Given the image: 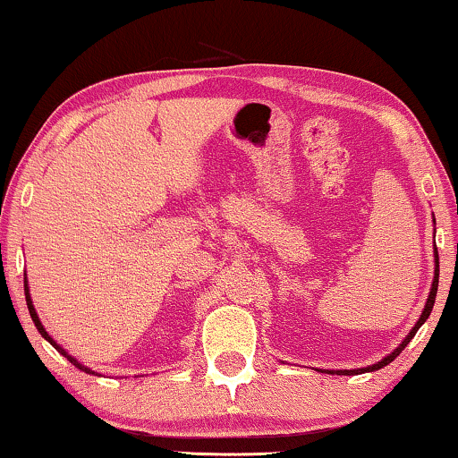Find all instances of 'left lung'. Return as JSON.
<instances>
[{
  "label": "left lung",
  "mask_w": 458,
  "mask_h": 458,
  "mask_svg": "<svg viewBox=\"0 0 458 458\" xmlns=\"http://www.w3.org/2000/svg\"><path fill=\"white\" fill-rule=\"evenodd\" d=\"M437 278H440V259H437V249H436V269H434V282H431V291H429V296H428V302H425V309H423V313H421L420 321H417L413 330L409 332V336L403 340V344L398 346V349H396L394 352H392V355H388V357H386V359H382V360H379V363H376V365L363 367V369H340V371H326V373H340V376H351V373H367V371H376V369H382L384 365L392 363V360H394V359H396L398 355H401V352L404 351V346H407V344L411 343V338L415 336L417 330H420V327L425 324V319L429 318L431 309H434V302H436V293H437Z\"/></svg>",
  "instance_id": "left-lung-1"
}]
</instances>
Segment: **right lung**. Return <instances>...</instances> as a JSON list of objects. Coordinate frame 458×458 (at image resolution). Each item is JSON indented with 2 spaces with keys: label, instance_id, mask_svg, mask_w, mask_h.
Returning <instances> with one entry per match:
<instances>
[{
  "label": "right lung",
  "instance_id": "obj_1",
  "mask_svg": "<svg viewBox=\"0 0 458 458\" xmlns=\"http://www.w3.org/2000/svg\"><path fill=\"white\" fill-rule=\"evenodd\" d=\"M24 294H27V305H29V313H30V318H33V321H35V326H37V330H38V332H41V336H43L45 340H47V343H49L51 346H54V349H55L57 352H62V355H64V357H68V359H70V363H74L76 367H79V369H82V371H85V373H95L93 369H89V367H85V365H81V363H79V360H76V359H72V357H70V355H68V352H66V351H64V349H62V346H60V344H57V343H55V340L49 336V334H47V332H45V327L41 326V321H38V318H37V311H35V307H33V301H30V296H29V286H27V280H24Z\"/></svg>",
  "mask_w": 458,
  "mask_h": 458
}]
</instances>
